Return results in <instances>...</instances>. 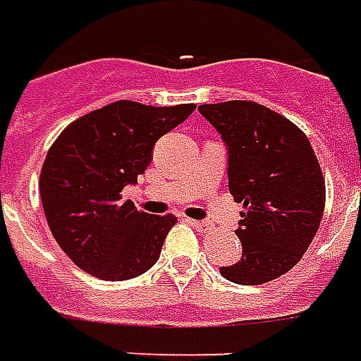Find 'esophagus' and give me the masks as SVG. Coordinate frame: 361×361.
Returning a JSON list of instances; mask_svg holds the SVG:
<instances>
[{
    "mask_svg": "<svg viewBox=\"0 0 361 361\" xmlns=\"http://www.w3.org/2000/svg\"><path fill=\"white\" fill-rule=\"evenodd\" d=\"M190 224H192L195 230H200V231L209 230V224H207V221H200V219H190Z\"/></svg>",
    "mask_w": 361,
    "mask_h": 361,
    "instance_id": "1",
    "label": "esophagus"
}]
</instances>
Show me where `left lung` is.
<instances>
[{
    "label": "left lung",
    "mask_w": 361,
    "mask_h": 361,
    "mask_svg": "<svg viewBox=\"0 0 361 361\" xmlns=\"http://www.w3.org/2000/svg\"><path fill=\"white\" fill-rule=\"evenodd\" d=\"M228 149V185L242 202V257L221 266L226 280L259 286L290 271L317 233L326 204L312 143L290 119L255 102L200 106Z\"/></svg>",
    "instance_id": "obj_1"
}]
</instances>
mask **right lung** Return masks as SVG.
Returning <instances> with one entry per match:
<instances>
[{
	"mask_svg": "<svg viewBox=\"0 0 361 361\" xmlns=\"http://www.w3.org/2000/svg\"><path fill=\"white\" fill-rule=\"evenodd\" d=\"M195 106L116 102L75 119L45 156L39 193L49 230L75 266L99 280L123 281L156 264L178 221L137 212L121 190L137 183L156 142Z\"/></svg>",
	"mask_w": 361,
	"mask_h": 361,
	"instance_id": "add662e5",
	"label": "right lung"
}]
</instances>
